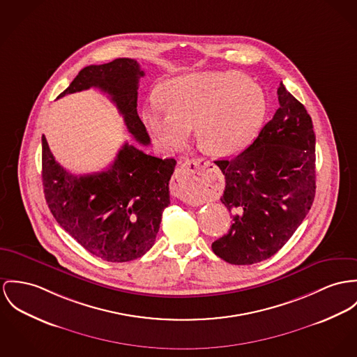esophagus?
Here are the masks:
<instances>
[{
  "instance_id": "1",
  "label": "esophagus",
  "mask_w": 357,
  "mask_h": 357,
  "mask_svg": "<svg viewBox=\"0 0 357 357\" xmlns=\"http://www.w3.org/2000/svg\"><path fill=\"white\" fill-rule=\"evenodd\" d=\"M215 165L212 162L205 159H192L190 162H186L176 169L171 182V192L176 198H186L189 188L202 182L205 171H209Z\"/></svg>"
}]
</instances>
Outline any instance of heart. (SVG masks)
Here are the masks:
<instances>
[{"mask_svg": "<svg viewBox=\"0 0 357 357\" xmlns=\"http://www.w3.org/2000/svg\"><path fill=\"white\" fill-rule=\"evenodd\" d=\"M160 102L142 119L165 151L185 145L194 126L199 146L213 156H231L257 133L266 111L262 89L236 72L205 70L175 77L162 88Z\"/></svg>", "mask_w": 357, "mask_h": 357, "instance_id": "heart-1", "label": "heart"}]
</instances>
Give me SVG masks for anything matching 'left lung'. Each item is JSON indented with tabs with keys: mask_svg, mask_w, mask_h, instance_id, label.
Listing matches in <instances>:
<instances>
[{
	"mask_svg": "<svg viewBox=\"0 0 357 357\" xmlns=\"http://www.w3.org/2000/svg\"><path fill=\"white\" fill-rule=\"evenodd\" d=\"M280 107L246 149L216 160L225 176L221 202L232 213L213 252L232 265H252L284 246L315 197V133L302 103L280 82Z\"/></svg>",
	"mask_w": 357,
	"mask_h": 357,
	"instance_id": "8db88e82",
	"label": "left lung"
}]
</instances>
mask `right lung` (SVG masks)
Returning a JSON list of instances; mask_svg holds the SVG:
<instances>
[{"label": "right lung", "instance_id": "add662e5", "mask_svg": "<svg viewBox=\"0 0 357 357\" xmlns=\"http://www.w3.org/2000/svg\"><path fill=\"white\" fill-rule=\"evenodd\" d=\"M142 76L137 61L116 58L85 66L58 98L99 88L110 96L129 133L149 145L137 114ZM175 165V159H159L125 142L107 169L76 176L55 160L42 137V181L50 212L77 243L107 262L137 259L153 246L169 205L168 183Z\"/></svg>", "mask_w": 357, "mask_h": 357}]
</instances>
